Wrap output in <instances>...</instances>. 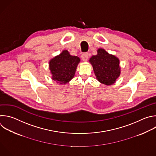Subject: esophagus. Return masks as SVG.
I'll list each match as a JSON object with an SVG mask.
<instances>
[{
	"label": "esophagus",
	"instance_id": "esophagus-1",
	"mask_svg": "<svg viewBox=\"0 0 156 156\" xmlns=\"http://www.w3.org/2000/svg\"><path fill=\"white\" fill-rule=\"evenodd\" d=\"M81 58L83 61H87L89 58V55L88 53H84L81 55Z\"/></svg>",
	"mask_w": 156,
	"mask_h": 156
}]
</instances>
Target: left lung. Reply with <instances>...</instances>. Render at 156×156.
I'll return each mask as SVG.
<instances>
[{
  "label": "left lung",
  "instance_id": "left-lung-1",
  "mask_svg": "<svg viewBox=\"0 0 156 156\" xmlns=\"http://www.w3.org/2000/svg\"><path fill=\"white\" fill-rule=\"evenodd\" d=\"M93 67L97 80L105 85L114 84L120 76L119 60L114 55H110L102 48L97 50V55L89 59Z\"/></svg>",
  "mask_w": 156,
  "mask_h": 156
}]
</instances>
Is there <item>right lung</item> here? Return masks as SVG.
Wrapping results in <instances>:
<instances>
[{
	"instance_id": "1",
	"label": "right lung",
	"mask_w": 156,
	"mask_h": 156,
	"mask_svg": "<svg viewBox=\"0 0 156 156\" xmlns=\"http://www.w3.org/2000/svg\"><path fill=\"white\" fill-rule=\"evenodd\" d=\"M80 59L78 56H72L67 50L50 60L49 70L52 79L58 83L66 84L73 77Z\"/></svg>"
}]
</instances>
